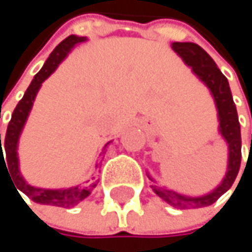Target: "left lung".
Segmentation results:
<instances>
[{
    "mask_svg": "<svg viewBox=\"0 0 252 252\" xmlns=\"http://www.w3.org/2000/svg\"><path fill=\"white\" fill-rule=\"evenodd\" d=\"M172 49L184 60V63L188 67H191L192 73L209 87L215 99L218 108L219 132L225 138L229 150L227 171L222 182L212 192L200 197L178 194L172 189H166L165 187H159V185H152V188L163 201H166L175 209H198L213 204L235 182L241 166V126H239L238 112L232 99L227 78L218 68L212 57L201 46L192 42H174Z\"/></svg>",
    "mask_w": 252,
    "mask_h": 252,
    "instance_id": "obj_1",
    "label": "left lung"
}]
</instances>
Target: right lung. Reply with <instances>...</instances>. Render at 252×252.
<instances>
[{
  "mask_svg": "<svg viewBox=\"0 0 252 252\" xmlns=\"http://www.w3.org/2000/svg\"><path fill=\"white\" fill-rule=\"evenodd\" d=\"M86 37H78L76 34L68 36L64 39L49 55L46 63L43 64L42 70L34 76L32 80L30 86L27 87L23 99L17 103L11 121L8 123L7 126V134H5V141H4V150H5V159H4V152L1 147V134H0V176H1V165L5 166L8 175H11L16 187L25 192L29 198H32L34 203L39 204H48V206H58V207H73L78 204L81 200H84L87 195H90L92 189L96 187V182L87 187H71V188H64V189H45V188H37L32 187L25 181V178L20 174L19 169V156H17V147H19V138L23 131L27 117L32 111L34 97L42 86V83L51 76L57 67L61 64V61L68 55V52L76 46L77 43L84 42ZM20 194V192H19ZM23 198V197H22Z\"/></svg>",
  "mask_w": 252,
  "mask_h": 252,
  "instance_id": "obj_1",
  "label": "right lung"
}]
</instances>
